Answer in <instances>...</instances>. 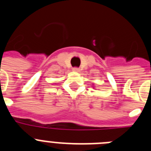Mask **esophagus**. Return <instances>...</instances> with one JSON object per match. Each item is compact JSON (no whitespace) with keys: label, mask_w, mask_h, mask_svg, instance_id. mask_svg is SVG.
<instances>
[{"label":"esophagus","mask_w":151,"mask_h":151,"mask_svg":"<svg viewBox=\"0 0 151 151\" xmlns=\"http://www.w3.org/2000/svg\"><path fill=\"white\" fill-rule=\"evenodd\" d=\"M73 72H79V69L77 67H74L73 69Z\"/></svg>","instance_id":"obj_1"}]
</instances>
